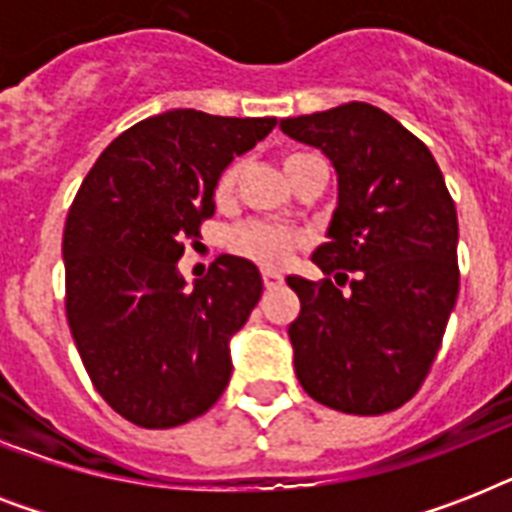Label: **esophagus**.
Segmentation results:
<instances>
[{
  "label": "esophagus",
  "mask_w": 512,
  "mask_h": 512,
  "mask_svg": "<svg viewBox=\"0 0 512 512\" xmlns=\"http://www.w3.org/2000/svg\"><path fill=\"white\" fill-rule=\"evenodd\" d=\"M263 281H265V287H268V289H276L281 281H284V276H281V273H276V271H263Z\"/></svg>",
  "instance_id": "esophagus-1"
}]
</instances>
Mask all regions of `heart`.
Instances as JSON below:
<instances>
[{"label": "heart", "instance_id": "1", "mask_svg": "<svg viewBox=\"0 0 512 512\" xmlns=\"http://www.w3.org/2000/svg\"><path fill=\"white\" fill-rule=\"evenodd\" d=\"M233 177L236 170H225L220 183H217V196H225L231 191ZM297 236L287 228L273 223H247L239 225L236 231L231 233V249L236 255H244L255 263L265 265V268H279V265L287 263L289 252L295 247Z\"/></svg>", "mask_w": 512, "mask_h": 512}]
</instances>
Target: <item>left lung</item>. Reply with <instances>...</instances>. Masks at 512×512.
<instances>
[{"label":"left lung","instance_id":"1","mask_svg":"<svg viewBox=\"0 0 512 512\" xmlns=\"http://www.w3.org/2000/svg\"><path fill=\"white\" fill-rule=\"evenodd\" d=\"M281 132L319 148L337 175L321 273L287 276L300 297L289 324L300 385L345 414H385L420 390L460 289L457 209L428 146L382 108L345 103L281 119Z\"/></svg>","mask_w":512,"mask_h":512}]
</instances>
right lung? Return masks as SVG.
Masks as SVG:
<instances>
[{
    "instance_id": "obj_1",
    "label": "right lung",
    "mask_w": 512,
    "mask_h": 512,
    "mask_svg": "<svg viewBox=\"0 0 512 512\" xmlns=\"http://www.w3.org/2000/svg\"><path fill=\"white\" fill-rule=\"evenodd\" d=\"M273 127V116L193 108L143 119L100 154L68 209V327L95 390L140 428L199 417L231 380V337L263 295V276L220 255L188 289L177 260L215 215L225 167Z\"/></svg>"
}]
</instances>
